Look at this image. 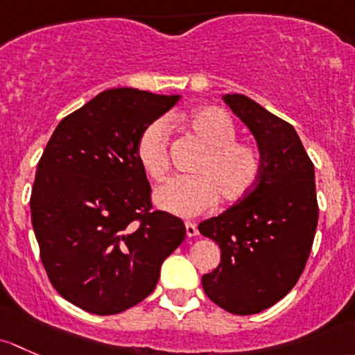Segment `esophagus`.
Instances as JSON below:
<instances>
[{
  "label": "esophagus",
  "instance_id": "1",
  "mask_svg": "<svg viewBox=\"0 0 355 355\" xmlns=\"http://www.w3.org/2000/svg\"><path fill=\"white\" fill-rule=\"evenodd\" d=\"M184 227H186V236L188 237L198 236V229H196L195 224H191V222H186Z\"/></svg>",
  "mask_w": 355,
  "mask_h": 355
}]
</instances>
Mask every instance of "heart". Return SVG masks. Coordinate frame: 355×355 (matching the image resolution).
Returning <instances> with one entry per match:
<instances>
[{"mask_svg": "<svg viewBox=\"0 0 355 355\" xmlns=\"http://www.w3.org/2000/svg\"><path fill=\"white\" fill-rule=\"evenodd\" d=\"M188 130L203 144L205 152L193 167L195 176H179L157 188L153 202L178 217H196L210 210L218 196L225 203L243 200L257 186L261 173L258 148L236 140L232 119L218 107H202L186 118ZM141 169L155 181L169 171V124L155 119L137 141Z\"/></svg>", "mask_w": 355, "mask_h": 355, "instance_id": "b5f03b06", "label": "heart"}]
</instances>
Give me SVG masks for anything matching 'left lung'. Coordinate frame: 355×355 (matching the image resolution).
I'll list each match as a JSON object with an SVG mask.
<instances>
[{"instance_id": "left-lung-1", "label": "left lung", "mask_w": 355, "mask_h": 355, "mask_svg": "<svg viewBox=\"0 0 355 355\" xmlns=\"http://www.w3.org/2000/svg\"><path fill=\"white\" fill-rule=\"evenodd\" d=\"M222 101L257 140L261 173L243 200L198 225L220 248V263L202 286L215 304L244 316L279 302L301 277L318 225L316 184L292 124L243 94Z\"/></svg>"}]
</instances>
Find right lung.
Returning <instances> with one entry per match:
<instances>
[{"instance_id":"1","label":"right lung","mask_w":355,"mask_h":355,"mask_svg":"<svg viewBox=\"0 0 355 355\" xmlns=\"http://www.w3.org/2000/svg\"><path fill=\"white\" fill-rule=\"evenodd\" d=\"M181 96L101 92L67 116L37 164L32 227L53 287L92 314H118L152 294L186 227L152 211L137 141Z\"/></svg>"}]
</instances>
